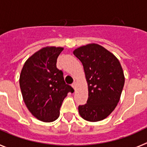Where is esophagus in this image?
<instances>
[{"mask_svg": "<svg viewBox=\"0 0 147 147\" xmlns=\"http://www.w3.org/2000/svg\"><path fill=\"white\" fill-rule=\"evenodd\" d=\"M72 87L74 88V90H76V82H74L72 84Z\"/></svg>", "mask_w": 147, "mask_h": 147, "instance_id": "obj_1", "label": "esophagus"}]
</instances>
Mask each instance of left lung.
Wrapping results in <instances>:
<instances>
[{"mask_svg":"<svg viewBox=\"0 0 147 147\" xmlns=\"http://www.w3.org/2000/svg\"><path fill=\"white\" fill-rule=\"evenodd\" d=\"M73 53L82 62L88 84L87 103L79 106V113L88 122L104 119L117 106L124 86L119 61L96 43L79 47Z\"/></svg>","mask_w":147,"mask_h":147,"instance_id":"8db88e82","label":"left lung"}]
</instances>
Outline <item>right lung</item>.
<instances>
[{
	"label": "right lung",
	"mask_w": 147,
	"mask_h": 147,
	"mask_svg": "<svg viewBox=\"0 0 147 147\" xmlns=\"http://www.w3.org/2000/svg\"><path fill=\"white\" fill-rule=\"evenodd\" d=\"M63 47H43L29 57L22 69L19 85L25 105L31 114L44 122L59 118L60 107L74 88L66 84L56 67Z\"/></svg>",
	"instance_id": "obj_1"
}]
</instances>
